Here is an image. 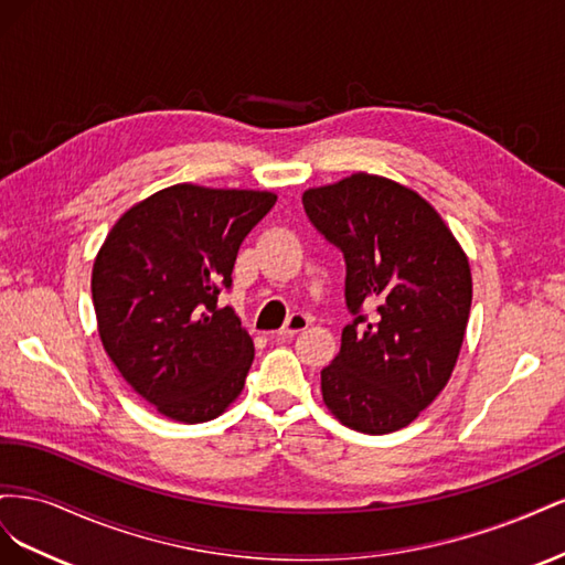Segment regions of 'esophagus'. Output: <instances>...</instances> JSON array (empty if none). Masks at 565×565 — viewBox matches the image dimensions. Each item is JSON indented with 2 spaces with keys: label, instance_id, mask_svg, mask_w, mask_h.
Instances as JSON below:
<instances>
[{
  "label": "esophagus",
  "instance_id": "esophagus-1",
  "mask_svg": "<svg viewBox=\"0 0 565 565\" xmlns=\"http://www.w3.org/2000/svg\"><path fill=\"white\" fill-rule=\"evenodd\" d=\"M309 316L306 313H292L287 318V322L282 324V328L278 330V337H292V334H299L303 332L306 328H309Z\"/></svg>",
  "mask_w": 565,
  "mask_h": 565
}]
</instances>
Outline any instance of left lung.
Instances as JSON below:
<instances>
[{
    "label": "left lung",
    "instance_id": "left-lung-1",
    "mask_svg": "<svg viewBox=\"0 0 565 565\" xmlns=\"http://www.w3.org/2000/svg\"><path fill=\"white\" fill-rule=\"evenodd\" d=\"M303 212L344 254L353 320L322 367V401L361 434L398 431L448 384L471 309V270L429 202L372 174L311 188Z\"/></svg>",
    "mask_w": 565,
    "mask_h": 565
}]
</instances>
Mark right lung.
<instances>
[{"mask_svg": "<svg viewBox=\"0 0 565 565\" xmlns=\"http://www.w3.org/2000/svg\"><path fill=\"white\" fill-rule=\"evenodd\" d=\"M276 200L179 183L134 204L100 247L92 273L100 341L164 417L210 422L243 391L254 344L231 306L218 309V295Z\"/></svg>", "mask_w": 565, "mask_h": 565, "instance_id": "right-lung-1", "label": "right lung"}]
</instances>
